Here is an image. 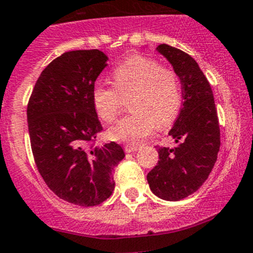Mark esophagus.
<instances>
[{
	"instance_id": "esophagus-1",
	"label": "esophagus",
	"mask_w": 253,
	"mask_h": 253,
	"mask_svg": "<svg viewBox=\"0 0 253 253\" xmlns=\"http://www.w3.org/2000/svg\"><path fill=\"white\" fill-rule=\"evenodd\" d=\"M139 149V146H132V144H127L125 146V152L126 153H131V152H136Z\"/></svg>"
}]
</instances>
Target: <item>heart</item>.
I'll return each mask as SVG.
<instances>
[{
  "label": "heart",
  "instance_id": "b5f03b06",
  "mask_svg": "<svg viewBox=\"0 0 253 253\" xmlns=\"http://www.w3.org/2000/svg\"><path fill=\"white\" fill-rule=\"evenodd\" d=\"M115 87L97 83L92 104L97 116L107 124L116 120L124 100H129L133 114L109 129L112 141L136 144L151 134L156 126L164 128L178 117L183 104L181 84L175 70L158 60L134 55L112 73Z\"/></svg>",
  "mask_w": 253,
  "mask_h": 253
}]
</instances>
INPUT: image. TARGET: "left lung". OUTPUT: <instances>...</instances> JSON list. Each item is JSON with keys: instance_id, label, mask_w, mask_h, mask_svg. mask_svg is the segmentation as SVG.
Returning <instances> with one entry per match:
<instances>
[{"instance_id": "obj_1", "label": "left lung", "mask_w": 253, "mask_h": 253, "mask_svg": "<svg viewBox=\"0 0 253 253\" xmlns=\"http://www.w3.org/2000/svg\"><path fill=\"white\" fill-rule=\"evenodd\" d=\"M157 50L179 75L184 101L169 131L178 146L159 147V161L147 180L157 197L178 202L197 192L214 168L220 149L219 119L211 86L197 61L168 44Z\"/></svg>"}]
</instances>
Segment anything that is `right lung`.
<instances>
[{"mask_svg": "<svg viewBox=\"0 0 253 253\" xmlns=\"http://www.w3.org/2000/svg\"><path fill=\"white\" fill-rule=\"evenodd\" d=\"M106 61L97 49L61 54L39 75L27 106L39 174L54 194L80 207H95L110 198L112 173L125 157L115 142L95 146L102 126L91 94Z\"/></svg>", "mask_w": 253, "mask_h": 253, "instance_id": "add662e5", "label": "right lung"}]
</instances>
